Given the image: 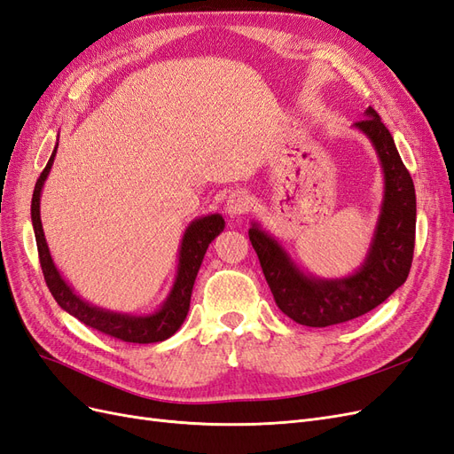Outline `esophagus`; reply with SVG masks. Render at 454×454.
Here are the masks:
<instances>
[{
    "label": "esophagus",
    "mask_w": 454,
    "mask_h": 454,
    "mask_svg": "<svg viewBox=\"0 0 454 454\" xmlns=\"http://www.w3.org/2000/svg\"><path fill=\"white\" fill-rule=\"evenodd\" d=\"M250 197L244 193V191H235V193H231L227 202H225V212L231 215V217H237V215H242L248 212L250 208Z\"/></svg>",
    "instance_id": "obj_1"
}]
</instances>
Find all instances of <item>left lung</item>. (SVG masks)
Here are the masks:
<instances>
[{
    "instance_id": "8db88e82",
    "label": "left lung",
    "mask_w": 454,
    "mask_h": 454,
    "mask_svg": "<svg viewBox=\"0 0 454 454\" xmlns=\"http://www.w3.org/2000/svg\"><path fill=\"white\" fill-rule=\"evenodd\" d=\"M354 129L375 147L384 195L369 250L358 270L342 278H318L303 272L282 244L252 223L248 235L278 309L301 325L327 327L358 318L387 301L405 280L413 261L417 197L392 134L373 107Z\"/></svg>"
}]
</instances>
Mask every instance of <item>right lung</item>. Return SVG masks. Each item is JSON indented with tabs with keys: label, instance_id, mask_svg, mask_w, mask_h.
I'll return each mask as SVG.
<instances>
[{
	"label": "right lung",
	"instance_id": "add662e5",
	"mask_svg": "<svg viewBox=\"0 0 454 454\" xmlns=\"http://www.w3.org/2000/svg\"><path fill=\"white\" fill-rule=\"evenodd\" d=\"M57 147H59V142L54 145V151L47 162V167L37 177L34 197H32V225H34L35 242H37L39 263L52 297L57 299V303L67 314L75 316L79 322H83L85 325L98 329V332L109 337H115L119 340L147 345V342H159L172 337L185 320V316L189 312V303H191V292H193V284L204 259V254L208 250L212 240L225 229V219L219 214H210V215L197 217L189 223L182 239L180 255H177V270H176L172 290L167 295V299H164V303L155 312L129 314V312H114L102 307H96L89 303V301H85L83 297H79L74 292V287L62 278L60 270L57 269V265H54V261L51 257L43 225H41V212H39L41 191H43L45 180L52 168L54 157H57Z\"/></svg>",
	"mask_w": 454,
	"mask_h": 454
}]
</instances>
